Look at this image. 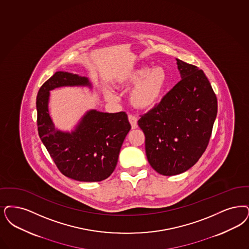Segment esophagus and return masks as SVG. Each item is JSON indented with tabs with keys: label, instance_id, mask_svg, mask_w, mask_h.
I'll return each instance as SVG.
<instances>
[{
	"label": "esophagus",
	"instance_id": "obj_1",
	"mask_svg": "<svg viewBox=\"0 0 249 249\" xmlns=\"http://www.w3.org/2000/svg\"><path fill=\"white\" fill-rule=\"evenodd\" d=\"M137 117L135 116V115H131V114H129V123H130V125H131V128L132 129H136L137 127H138V124H137Z\"/></svg>",
	"mask_w": 249,
	"mask_h": 249
}]
</instances>
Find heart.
<instances>
[{"mask_svg":"<svg viewBox=\"0 0 249 249\" xmlns=\"http://www.w3.org/2000/svg\"><path fill=\"white\" fill-rule=\"evenodd\" d=\"M167 82V74L164 69L157 67L150 70L147 67H142L134 70L129 75L120 79L121 86L136 84L129 92V101L139 108H149L154 107L163 93ZM106 97L113 99L114 94L106 91Z\"/></svg>","mask_w":249,"mask_h":249,"instance_id":"b5f03b06","label":"heart"}]
</instances>
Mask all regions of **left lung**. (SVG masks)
<instances>
[{
    "label": "left lung",
    "mask_w": 249,
    "mask_h": 249,
    "mask_svg": "<svg viewBox=\"0 0 249 249\" xmlns=\"http://www.w3.org/2000/svg\"><path fill=\"white\" fill-rule=\"evenodd\" d=\"M181 80L138 125L151 167L172 176L193 167L209 145L218 101L203 70L177 59Z\"/></svg>",
    "instance_id": "8db88e82"
}]
</instances>
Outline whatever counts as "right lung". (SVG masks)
I'll return each instance as SVG.
<instances>
[{"label":"right lung","mask_w":249,"mask_h":249,"mask_svg":"<svg viewBox=\"0 0 249 249\" xmlns=\"http://www.w3.org/2000/svg\"><path fill=\"white\" fill-rule=\"evenodd\" d=\"M90 86L89 80L69 72H55L37 95V125L40 140L60 172L79 181L107 179L117 166L120 148L131 128L125 112L90 110L76 129L56 130L48 112L51 89L62 86Z\"/></svg>","instance_id":"add662e5"}]
</instances>
